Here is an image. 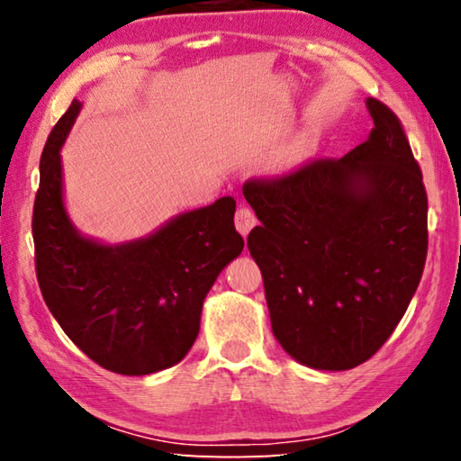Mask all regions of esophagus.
Returning <instances> with one entry per match:
<instances>
[{
    "label": "esophagus",
    "mask_w": 461,
    "mask_h": 461,
    "mask_svg": "<svg viewBox=\"0 0 461 461\" xmlns=\"http://www.w3.org/2000/svg\"><path fill=\"white\" fill-rule=\"evenodd\" d=\"M258 223V220H256V215H254V212L249 207H240L238 209V213H236V228H238V231L241 233V236H248L249 233V230L254 228V225Z\"/></svg>",
    "instance_id": "1"
}]
</instances>
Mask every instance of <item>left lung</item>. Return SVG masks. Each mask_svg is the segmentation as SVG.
Listing matches in <instances>:
<instances>
[{
    "mask_svg": "<svg viewBox=\"0 0 461 461\" xmlns=\"http://www.w3.org/2000/svg\"><path fill=\"white\" fill-rule=\"evenodd\" d=\"M366 105L374 128L346 156L244 183L262 221L248 248L262 272L272 333L317 370L370 360L425 268L423 173L393 109L378 99Z\"/></svg>",
    "mask_w": 461,
    "mask_h": 461,
    "instance_id": "1",
    "label": "left lung"
}]
</instances>
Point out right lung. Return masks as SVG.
Segmentation results:
<instances>
[{
    "label": "right lung",
    "instance_id": "right-lung-1",
    "mask_svg": "<svg viewBox=\"0 0 461 461\" xmlns=\"http://www.w3.org/2000/svg\"><path fill=\"white\" fill-rule=\"evenodd\" d=\"M52 128L41 158L32 236L46 307L77 348L101 368L144 376L181 362L197 339L203 301L244 249L236 201L176 215L152 236L105 246L83 238L62 203L60 146L79 113Z\"/></svg>",
    "mask_w": 461,
    "mask_h": 461
}]
</instances>
